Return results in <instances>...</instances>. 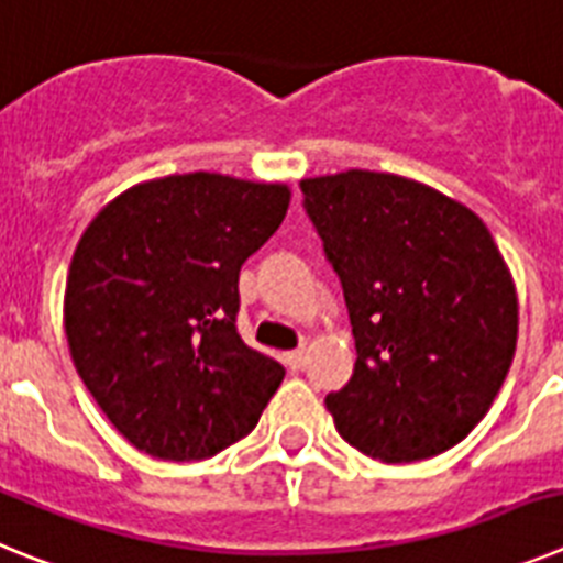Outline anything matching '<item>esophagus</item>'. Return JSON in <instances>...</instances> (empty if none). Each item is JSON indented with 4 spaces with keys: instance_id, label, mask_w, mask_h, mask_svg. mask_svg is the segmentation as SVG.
<instances>
[{
    "instance_id": "1",
    "label": "esophagus",
    "mask_w": 563,
    "mask_h": 563,
    "mask_svg": "<svg viewBox=\"0 0 563 563\" xmlns=\"http://www.w3.org/2000/svg\"><path fill=\"white\" fill-rule=\"evenodd\" d=\"M285 361H287V366H290V369H301V366H305V361H307V352L305 350L287 352Z\"/></svg>"
}]
</instances>
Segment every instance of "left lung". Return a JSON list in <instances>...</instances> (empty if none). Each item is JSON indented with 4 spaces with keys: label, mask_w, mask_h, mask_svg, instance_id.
I'll list each match as a JSON object with an SVG mask.
<instances>
[{
    "label": "left lung",
    "mask_w": 563,
    "mask_h": 563,
    "mask_svg": "<svg viewBox=\"0 0 563 563\" xmlns=\"http://www.w3.org/2000/svg\"><path fill=\"white\" fill-rule=\"evenodd\" d=\"M307 213L350 307L357 361L327 395L335 429L372 460L454 449L514 363L519 296L485 222L400 174L305 177Z\"/></svg>",
    "instance_id": "obj_1"
}]
</instances>
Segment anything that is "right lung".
<instances>
[{
  "label": "right lung",
  "mask_w": 563,
  "mask_h": 563,
  "mask_svg": "<svg viewBox=\"0 0 563 563\" xmlns=\"http://www.w3.org/2000/svg\"><path fill=\"white\" fill-rule=\"evenodd\" d=\"M287 183L188 172L137 183L78 239L64 332L89 395L137 451L191 462L253 429L285 366L236 332L239 271L290 208Z\"/></svg>",
  "instance_id": "1"
}]
</instances>
